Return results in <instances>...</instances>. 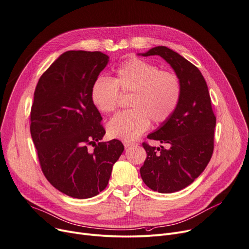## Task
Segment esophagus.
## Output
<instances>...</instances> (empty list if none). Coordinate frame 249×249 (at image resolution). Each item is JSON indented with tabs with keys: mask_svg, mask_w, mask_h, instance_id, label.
<instances>
[{
	"mask_svg": "<svg viewBox=\"0 0 249 249\" xmlns=\"http://www.w3.org/2000/svg\"><path fill=\"white\" fill-rule=\"evenodd\" d=\"M136 143H134V142H124V147H131V146H133V145H135Z\"/></svg>",
	"mask_w": 249,
	"mask_h": 249,
	"instance_id": "esophagus-1",
	"label": "esophagus"
}]
</instances>
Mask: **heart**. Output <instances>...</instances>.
Returning a JSON list of instances; mask_svg holds the SVG:
<instances>
[{"instance_id":"heart-1","label":"heart","mask_w":249,"mask_h":249,"mask_svg":"<svg viewBox=\"0 0 249 249\" xmlns=\"http://www.w3.org/2000/svg\"><path fill=\"white\" fill-rule=\"evenodd\" d=\"M119 90L131 93L130 109L119 113L107 124L113 139L133 141L154 124L166 122L175 112L182 92L177 74L161 69L148 61L130 58L115 69L113 79L97 78L91 87V101L101 113L108 114L117 108Z\"/></svg>"}]
</instances>
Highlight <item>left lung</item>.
I'll return each instance as SVG.
<instances>
[{"label": "left lung", "mask_w": 249, "mask_h": 249, "mask_svg": "<svg viewBox=\"0 0 249 249\" xmlns=\"http://www.w3.org/2000/svg\"><path fill=\"white\" fill-rule=\"evenodd\" d=\"M142 55H159L181 81V98L175 112L147 135L169 148L143 142L147 156L141 168L142 178L151 190L174 193L194 182L207 167L213 151L216 119L205 78L194 64L166 46L153 47Z\"/></svg>", "instance_id": "left-lung-1"}]
</instances>
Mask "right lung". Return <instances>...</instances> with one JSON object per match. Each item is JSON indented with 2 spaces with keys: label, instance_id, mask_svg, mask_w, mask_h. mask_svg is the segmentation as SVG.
<instances>
[{
  "label": "right lung",
  "instance_id": "1",
  "mask_svg": "<svg viewBox=\"0 0 249 249\" xmlns=\"http://www.w3.org/2000/svg\"><path fill=\"white\" fill-rule=\"evenodd\" d=\"M107 62L100 51H66L41 75L35 91L31 134L41 170L54 188L76 199L92 198L107 187L124 149L118 140L99 142L106 130L91 87Z\"/></svg>",
  "mask_w": 249,
  "mask_h": 249
}]
</instances>
